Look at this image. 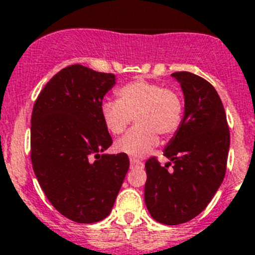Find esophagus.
I'll return each instance as SVG.
<instances>
[{"mask_svg":"<svg viewBox=\"0 0 255 255\" xmlns=\"http://www.w3.org/2000/svg\"><path fill=\"white\" fill-rule=\"evenodd\" d=\"M129 162H130V165H132V166H142V165H143V162H142L139 158H137V157H130Z\"/></svg>","mask_w":255,"mask_h":255,"instance_id":"34e87169","label":"esophagus"}]
</instances>
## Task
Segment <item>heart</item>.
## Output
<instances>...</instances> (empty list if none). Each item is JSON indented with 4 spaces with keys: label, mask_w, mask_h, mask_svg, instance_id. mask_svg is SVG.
Segmentation results:
<instances>
[{
    "label": "heart",
    "mask_w": 255,
    "mask_h": 255,
    "mask_svg": "<svg viewBox=\"0 0 255 255\" xmlns=\"http://www.w3.org/2000/svg\"><path fill=\"white\" fill-rule=\"evenodd\" d=\"M117 101L107 99L101 106L104 127L120 135L133 121L135 127L117 142L118 151L142 156L158 144V135L170 138L181 126L184 102L177 90L137 79L116 90Z\"/></svg>",
    "instance_id": "obj_1"
}]
</instances>
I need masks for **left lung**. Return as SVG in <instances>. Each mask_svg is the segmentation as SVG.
Listing matches in <instances>:
<instances>
[{"label":"left lung","mask_w":255,"mask_h":255,"mask_svg":"<svg viewBox=\"0 0 255 255\" xmlns=\"http://www.w3.org/2000/svg\"><path fill=\"white\" fill-rule=\"evenodd\" d=\"M171 77L184 92V120L163 151L170 162L146 161L144 203L156 221L178 225L199 215L224 180L230 132L223 102L208 80L189 71Z\"/></svg>","instance_id":"1"}]
</instances>
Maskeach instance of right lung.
I'll list each match as a JSON object with an SVG mask.
<instances>
[{
	"mask_svg": "<svg viewBox=\"0 0 255 255\" xmlns=\"http://www.w3.org/2000/svg\"><path fill=\"white\" fill-rule=\"evenodd\" d=\"M116 75L66 66L40 92L31 116V162L42 191L65 218L92 224L109 215L129 168L112 143L101 106Z\"/></svg>",
	"mask_w": 255,
	"mask_h": 255,
	"instance_id": "add662e5",
	"label": "right lung"
}]
</instances>
